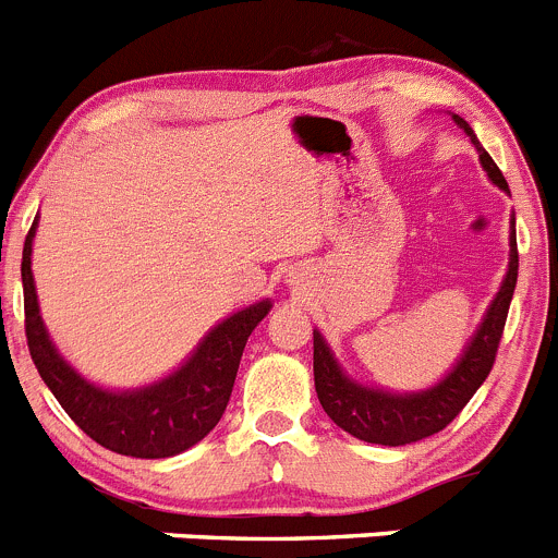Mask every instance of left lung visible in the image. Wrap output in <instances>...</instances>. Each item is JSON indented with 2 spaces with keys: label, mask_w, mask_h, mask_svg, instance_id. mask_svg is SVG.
I'll return each mask as SVG.
<instances>
[{
  "label": "left lung",
  "mask_w": 558,
  "mask_h": 558,
  "mask_svg": "<svg viewBox=\"0 0 558 558\" xmlns=\"http://www.w3.org/2000/svg\"><path fill=\"white\" fill-rule=\"evenodd\" d=\"M452 120L466 131V136L475 145L481 165L492 184L509 192V184L502 179V172L492 161V156L481 147L477 136L466 120H461L458 113H452ZM509 270L502 279L500 290H497L495 302L489 304L486 315H483L481 327L472 335L470 347L463 349L461 360H458L452 372L447 374L441 383H436L427 391L416 393H391L383 388L360 386L349 377L335 354L329 352L327 340L318 329H313V374H315V393L318 402L332 418L335 425L352 433L360 441L368 445H386V447H402L422 441V438L433 436V433L445 430L452 418L463 411V405L475 397L477 388L483 386V379L489 377L492 366H495L497 347H500L502 327H506V315H509L511 295L517 288V268H520V254H517V229L511 220L509 234Z\"/></svg>",
  "instance_id": "8db88e82"
}]
</instances>
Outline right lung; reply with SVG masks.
<instances>
[{
  "mask_svg": "<svg viewBox=\"0 0 558 558\" xmlns=\"http://www.w3.org/2000/svg\"><path fill=\"white\" fill-rule=\"evenodd\" d=\"M36 226L38 218L29 226L22 254L24 332L29 357L63 411L88 438L120 456L170 458L198 445L223 416L248 335L274 304L265 299L229 315L170 377L136 391H108L83 379L49 340L29 268Z\"/></svg>",
  "mask_w": 558,
  "mask_h": 558,
  "instance_id": "obj_1",
  "label": "right lung"
}]
</instances>
